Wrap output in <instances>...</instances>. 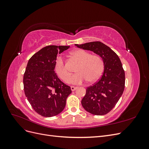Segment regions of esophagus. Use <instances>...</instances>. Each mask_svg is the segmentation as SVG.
I'll list each match as a JSON object with an SVG mask.
<instances>
[{
    "instance_id": "obj_1",
    "label": "esophagus",
    "mask_w": 149,
    "mask_h": 149,
    "mask_svg": "<svg viewBox=\"0 0 149 149\" xmlns=\"http://www.w3.org/2000/svg\"><path fill=\"white\" fill-rule=\"evenodd\" d=\"M76 89H77V87H75V86H71V91H74V90H76Z\"/></svg>"
}]
</instances>
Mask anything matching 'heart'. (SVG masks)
Segmentation results:
<instances>
[{"label":"heart","instance_id":"obj_1","mask_svg":"<svg viewBox=\"0 0 149 149\" xmlns=\"http://www.w3.org/2000/svg\"><path fill=\"white\" fill-rule=\"evenodd\" d=\"M71 55L77 60L79 64L76 70L77 73L71 78L70 83L79 84L87 81L92 83L100 78L104 69V62L100 55L91 54L81 49L73 51ZM55 71L63 81L65 82L68 81L70 73L67 69L65 60L61 56L58 57L55 61Z\"/></svg>","mask_w":149,"mask_h":149}]
</instances>
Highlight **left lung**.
Here are the masks:
<instances>
[{"label": "left lung", "mask_w": 149, "mask_h": 149, "mask_svg": "<svg viewBox=\"0 0 149 149\" xmlns=\"http://www.w3.org/2000/svg\"><path fill=\"white\" fill-rule=\"evenodd\" d=\"M75 45L100 55L104 62V70L96 83L88 87L81 100L84 109L91 114L102 116L115 107L125 88V72L117 54L101 42Z\"/></svg>", "instance_id": "obj_1"}]
</instances>
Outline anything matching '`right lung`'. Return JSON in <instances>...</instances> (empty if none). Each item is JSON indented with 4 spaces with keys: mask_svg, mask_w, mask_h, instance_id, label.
Listing matches in <instances>:
<instances>
[{
    "mask_svg": "<svg viewBox=\"0 0 149 149\" xmlns=\"http://www.w3.org/2000/svg\"><path fill=\"white\" fill-rule=\"evenodd\" d=\"M70 46L49 45L31 56L24 75L25 94L36 112L43 117L60 114L66 106L71 88L58 78L55 63L58 53Z\"/></svg>",
    "mask_w": 149,
    "mask_h": 149,
    "instance_id": "obj_1",
    "label": "right lung"
}]
</instances>
